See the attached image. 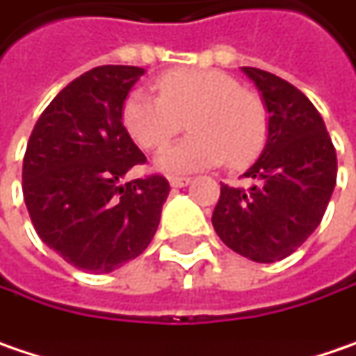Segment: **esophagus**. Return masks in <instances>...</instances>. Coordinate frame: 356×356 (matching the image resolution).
<instances>
[{
  "instance_id": "1",
  "label": "esophagus",
  "mask_w": 356,
  "mask_h": 356,
  "mask_svg": "<svg viewBox=\"0 0 356 356\" xmlns=\"http://www.w3.org/2000/svg\"><path fill=\"white\" fill-rule=\"evenodd\" d=\"M170 184H172L174 188H184V186L191 184V178H188V176H172V178H170Z\"/></svg>"
}]
</instances>
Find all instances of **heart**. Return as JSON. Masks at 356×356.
Listing matches in <instances>:
<instances>
[{
  "label": "heart",
  "mask_w": 356,
  "mask_h": 356,
  "mask_svg": "<svg viewBox=\"0 0 356 356\" xmlns=\"http://www.w3.org/2000/svg\"><path fill=\"white\" fill-rule=\"evenodd\" d=\"M158 95L131 90L121 107L127 134L143 149H160L188 121L186 140L158 156L165 172H194L227 162L251 164L264 149L269 117L264 99L216 68H176L156 79Z\"/></svg>",
  "instance_id": "heart-1"
}]
</instances>
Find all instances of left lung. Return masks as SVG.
Instances as JSON below:
<instances>
[{"label":"left lung","instance_id":"1","mask_svg":"<svg viewBox=\"0 0 356 356\" xmlns=\"http://www.w3.org/2000/svg\"><path fill=\"white\" fill-rule=\"evenodd\" d=\"M269 113L264 154L243 176L251 188L220 184L213 227L220 241L257 264L280 261L306 241L337 184V152L310 99L288 81L253 66Z\"/></svg>","mask_w":356,"mask_h":356}]
</instances>
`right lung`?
I'll use <instances>...</instances> for the list:
<instances>
[{
	"mask_svg": "<svg viewBox=\"0 0 356 356\" xmlns=\"http://www.w3.org/2000/svg\"><path fill=\"white\" fill-rule=\"evenodd\" d=\"M140 66L107 64L68 83L28 140L22 191L38 237L66 264L109 273L156 235L170 184L149 174L125 182L145 156L121 121Z\"/></svg>",
	"mask_w": 356,
	"mask_h": 356,
	"instance_id": "right-lung-1",
	"label": "right lung"
}]
</instances>
